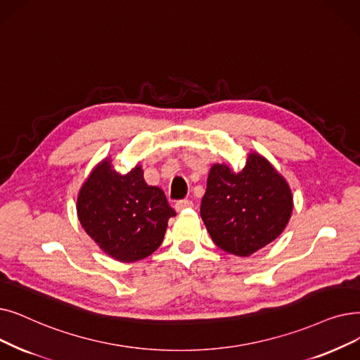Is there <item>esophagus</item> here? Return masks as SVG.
I'll return each mask as SVG.
<instances>
[{"instance_id": "34e87169", "label": "esophagus", "mask_w": 360, "mask_h": 360, "mask_svg": "<svg viewBox=\"0 0 360 360\" xmlns=\"http://www.w3.org/2000/svg\"><path fill=\"white\" fill-rule=\"evenodd\" d=\"M188 207H193V201L191 200H186V198L176 201V205H175V210L176 212H182V210L188 209Z\"/></svg>"}]
</instances>
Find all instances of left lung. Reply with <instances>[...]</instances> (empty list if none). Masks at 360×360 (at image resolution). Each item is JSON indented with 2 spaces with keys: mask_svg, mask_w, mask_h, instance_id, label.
Returning <instances> with one entry per match:
<instances>
[{
  "mask_svg": "<svg viewBox=\"0 0 360 360\" xmlns=\"http://www.w3.org/2000/svg\"><path fill=\"white\" fill-rule=\"evenodd\" d=\"M292 212L287 181L257 153L241 172L213 165L200 214L213 243L224 252L247 257L281 236Z\"/></svg>",
  "mask_w": 360,
  "mask_h": 360,
  "instance_id": "left-lung-1",
  "label": "left lung"
}]
</instances>
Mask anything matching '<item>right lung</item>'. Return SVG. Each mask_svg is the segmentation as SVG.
I'll use <instances>...</instances> for the list:
<instances>
[{
	"instance_id": "add662e5",
	"label": "right lung",
	"mask_w": 360,
	"mask_h": 360,
	"mask_svg": "<svg viewBox=\"0 0 360 360\" xmlns=\"http://www.w3.org/2000/svg\"><path fill=\"white\" fill-rule=\"evenodd\" d=\"M76 212L103 252L124 263L154 253L163 241L167 221L176 214L159 186L147 185L141 166L122 175L110 159L94 167L81 186Z\"/></svg>"
}]
</instances>
